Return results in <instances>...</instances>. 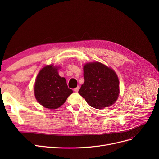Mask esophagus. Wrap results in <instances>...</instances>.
I'll return each instance as SVG.
<instances>
[{
    "label": "esophagus",
    "instance_id": "obj_1",
    "mask_svg": "<svg viewBox=\"0 0 159 159\" xmlns=\"http://www.w3.org/2000/svg\"><path fill=\"white\" fill-rule=\"evenodd\" d=\"M79 89H80V88H79V87H77V88H74V90L75 92L78 93V91H79Z\"/></svg>",
    "mask_w": 159,
    "mask_h": 159
}]
</instances>
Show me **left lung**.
Instances as JSON below:
<instances>
[{
    "instance_id": "8db88e82",
    "label": "left lung",
    "mask_w": 159,
    "mask_h": 159,
    "mask_svg": "<svg viewBox=\"0 0 159 159\" xmlns=\"http://www.w3.org/2000/svg\"><path fill=\"white\" fill-rule=\"evenodd\" d=\"M85 81L78 93L90 106L102 109L112 105L119 94V82L115 71L99 63L90 62L84 66Z\"/></svg>"
}]
</instances>
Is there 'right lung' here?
Instances as JSON below:
<instances>
[{
    "instance_id": "obj_1",
    "label": "right lung",
    "mask_w": 159,
    "mask_h": 159,
    "mask_svg": "<svg viewBox=\"0 0 159 159\" xmlns=\"http://www.w3.org/2000/svg\"><path fill=\"white\" fill-rule=\"evenodd\" d=\"M53 65L44 67L38 73L34 84V95L38 102L50 109H56L63 105L73 91L68 88L66 79Z\"/></svg>"
}]
</instances>
